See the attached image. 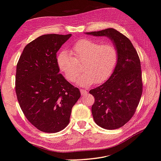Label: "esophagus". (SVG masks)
Listing matches in <instances>:
<instances>
[{
  "mask_svg": "<svg viewBox=\"0 0 161 161\" xmlns=\"http://www.w3.org/2000/svg\"><path fill=\"white\" fill-rule=\"evenodd\" d=\"M80 93H81V95L84 96V95H86L87 93H88V92H87V91L85 90V89H81L80 90Z\"/></svg>",
  "mask_w": 161,
  "mask_h": 161,
  "instance_id": "34e87169",
  "label": "esophagus"
}]
</instances>
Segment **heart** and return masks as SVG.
Instances as JSON below:
<instances>
[{"instance_id":"b5f03b06","label":"heart","mask_w":161,"mask_h":161,"mask_svg":"<svg viewBox=\"0 0 161 161\" xmlns=\"http://www.w3.org/2000/svg\"><path fill=\"white\" fill-rule=\"evenodd\" d=\"M57 65L69 81H75L78 73L77 63L82 61L77 83L89 86L101 84L112 75L118 60V51L111 43L81 39L73 44L70 51L62 50L57 55Z\"/></svg>"}]
</instances>
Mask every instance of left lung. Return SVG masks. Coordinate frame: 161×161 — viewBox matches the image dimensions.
Returning <instances> with one entry per match:
<instances>
[{
  "instance_id": "obj_1",
  "label": "left lung",
  "mask_w": 161,
  "mask_h": 161,
  "mask_svg": "<svg viewBox=\"0 0 161 161\" xmlns=\"http://www.w3.org/2000/svg\"><path fill=\"white\" fill-rule=\"evenodd\" d=\"M106 36L118 51L117 65L108 80L89 92L95 98L93 119L106 130H115L127 123L135 113L142 93L141 63L136 49L126 36L115 29L86 32Z\"/></svg>"
}]
</instances>
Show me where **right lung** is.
Listing matches in <instances>:
<instances>
[{
    "label": "right lung",
    "instance_id": "obj_1",
    "mask_svg": "<svg viewBox=\"0 0 161 161\" xmlns=\"http://www.w3.org/2000/svg\"><path fill=\"white\" fill-rule=\"evenodd\" d=\"M72 36L45 34L25 46L17 65L15 92L27 119L40 131H60L69 124L80 98L77 87L59 73L56 53Z\"/></svg>",
    "mask_w": 161,
    "mask_h": 161
}]
</instances>
